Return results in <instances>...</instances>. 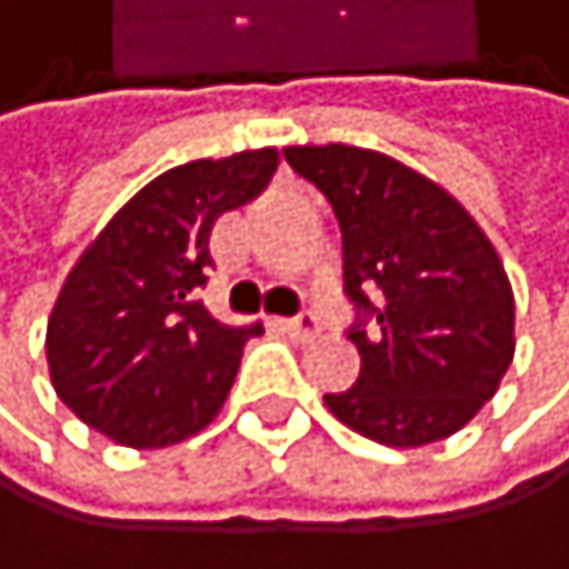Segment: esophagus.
<instances>
[{"mask_svg": "<svg viewBox=\"0 0 569 569\" xmlns=\"http://www.w3.org/2000/svg\"><path fill=\"white\" fill-rule=\"evenodd\" d=\"M282 330H287L293 341H312V337L319 333V319L312 312H305L297 319H282Z\"/></svg>", "mask_w": 569, "mask_h": 569, "instance_id": "34e87169", "label": "esophagus"}]
</instances>
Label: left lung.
I'll return each instance as SVG.
<instances>
[{"mask_svg":"<svg viewBox=\"0 0 569 569\" xmlns=\"http://www.w3.org/2000/svg\"><path fill=\"white\" fill-rule=\"evenodd\" d=\"M287 162L341 224L345 290L378 333L352 327L359 381L322 396L352 432L428 447L483 410L516 356V297L493 242L447 188L385 151L293 144ZM379 287V305L362 289Z\"/></svg>","mask_w":569,"mask_h":569,"instance_id":"obj_1","label":"left lung"}]
</instances>
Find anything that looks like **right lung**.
Instances as JSON below:
<instances>
[{
	"label": "right lung",
	"instance_id": "right-lung-1",
	"mask_svg": "<svg viewBox=\"0 0 569 569\" xmlns=\"http://www.w3.org/2000/svg\"><path fill=\"white\" fill-rule=\"evenodd\" d=\"M276 167V148L173 167L82 250L46 322L53 392L79 421L156 450L217 418L261 322L213 319L196 287L213 264V221L261 196Z\"/></svg>",
	"mask_w": 569,
	"mask_h": 569
}]
</instances>
